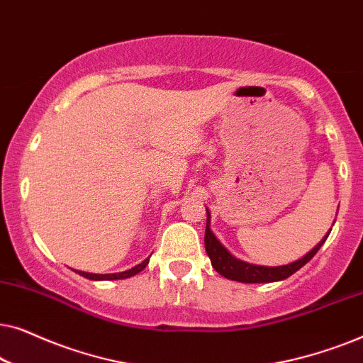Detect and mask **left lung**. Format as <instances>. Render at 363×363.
Wrapping results in <instances>:
<instances>
[{"mask_svg":"<svg viewBox=\"0 0 363 363\" xmlns=\"http://www.w3.org/2000/svg\"><path fill=\"white\" fill-rule=\"evenodd\" d=\"M339 211V210H337ZM211 215L206 208V230H205V247L206 255L210 256L211 266L215 267L216 272H220L223 277L231 281L245 282V284H257V282H276V281H284L287 277L294 274L296 271H299L302 266L307 264L312 257L315 256V252L320 250V246L324 245L327 236L330 235L332 228L325 233V236L312 247V250L304 255L299 259L289 262V264L282 266H259V264H251V262L241 261L231 255L225 246L221 245L220 240L215 236V233L210 228ZM335 223V221H334Z\"/></svg>","mask_w":363,"mask_h":363,"instance_id":"8db88e82","label":"left lung"}]
</instances>
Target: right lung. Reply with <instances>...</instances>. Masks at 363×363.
Segmentation results:
<instances>
[{
    "mask_svg": "<svg viewBox=\"0 0 363 363\" xmlns=\"http://www.w3.org/2000/svg\"><path fill=\"white\" fill-rule=\"evenodd\" d=\"M148 261H150V257H147V259H143L140 264L133 266L132 269H127V271H122V272H113V274H94V272H84V271H76L77 274H81L82 277H87V279H92V281H117V279H127V277H132L140 272L142 269H145V266L148 264Z\"/></svg>",
    "mask_w": 363,
    "mask_h": 363,
    "instance_id": "right-lung-1",
    "label": "right lung"
}]
</instances>
